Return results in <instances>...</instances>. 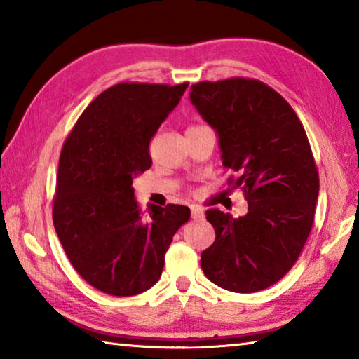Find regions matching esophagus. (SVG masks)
Masks as SVG:
<instances>
[{"instance_id": "34e87169", "label": "esophagus", "mask_w": 359, "mask_h": 359, "mask_svg": "<svg viewBox=\"0 0 359 359\" xmlns=\"http://www.w3.org/2000/svg\"><path fill=\"white\" fill-rule=\"evenodd\" d=\"M191 218L193 220H203L204 212L199 205H191Z\"/></svg>"}]
</instances>
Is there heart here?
Here are the masks:
<instances>
[{"instance_id":"1","label":"heart","mask_w":359,"mask_h":359,"mask_svg":"<svg viewBox=\"0 0 359 359\" xmlns=\"http://www.w3.org/2000/svg\"><path fill=\"white\" fill-rule=\"evenodd\" d=\"M191 128H198V126H190V128H188V130H191Z\"/></svg>"}]
</instances>
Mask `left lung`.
Masks as SVG:
<instances>
[{
  "label": "left lung",
  "mask_w": 359,
  "mask_h": 359,
  "mask_svg": "<svg viewBox=\"0 0 359 359\" xmlns=\"http://www.w3.org/2000/svg\"><path fill=\"white\" fill-rule=\"evenodd\" d=\"M190 100L218 133L224 168L248 203L244 217L205 212L215 242L201 255L205 277L234 293L277 283L301 257L318 199V169L306 130L280 93L258 79L191 85Z\"/></svg>",
  "instance_id": "1"
}]
</instances>
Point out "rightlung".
<instances>
[{
  "label": "right lung",
  "instance_id": "add662e5",
  "mask_svg": "<svg viewBox=\"0 0 359 359\" xmlns=\"http://www.w3.org/2000/svg\"><path fill=\"white\" fill-rule=\"evenodd\" d=\"M188 82H121L90 102L65 139L52 201L53 226L85 282L111 296L144 293L160 280L177 229L179 204L139 208L133 179L151 166L149 145Z\"/></svg>",
  "mask_w": 359,
  "mask_h": 359
}]
</instances>
